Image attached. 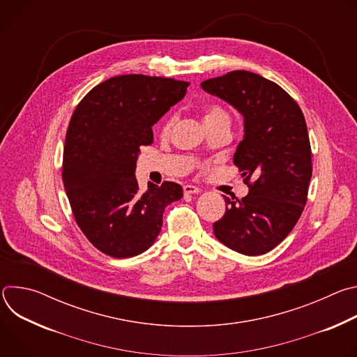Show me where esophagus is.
Listing matches in <instances>:
<instances>
[{"label": "esophagus", "instance_id": "34e87169", "mask_svg": "<svg viewBox=\"0 0 357 357\" xmlns=\"http://www.w3.org/2000/svg\"><path fill=\"white\" fill-rule=\"evenodd\" d=\"M200 192V189L197 186H193V185H183V193L185 195H193V193H197Z\"/></svg>", "mask_w": 357, "mask_h": 357}]
</instances>
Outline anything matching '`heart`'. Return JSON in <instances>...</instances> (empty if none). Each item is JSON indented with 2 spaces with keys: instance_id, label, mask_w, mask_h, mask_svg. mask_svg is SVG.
<instances>
[{
  "instance_id": "heart-1",
  "label": "heart",
  "mask_w": 357,
  "mask_h": 357,
  "mask_svg": "<svg viewBox=\"0 0 357 357\" xmlns=\"http://www.w3.org/2000/svg\"><path fill=\"white\" fill-rule=\"evenodd\" d=\"M203 121H205L208 128L213 127L216 124H223V123L230 124V114L220 105H209L205 107V110H203ZM172 124H174V119L171 117L167 120L164 130L168 131L172 127Z\"/></svg>"
}]
</instances>
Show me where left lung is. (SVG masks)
Instances as JSON below:
<instances>
[{"label":"left lung","instance_id":"1","mask_svg":"<svg viewBox=\"0 0 357 357\" xmlns=\"http://www.w3.org/2000/svg\"><path fill=\"white\" fill-rule=\"evenodd\" d=\"M244 117V138L234 164L248 186L241 199L226 197V212L213 223L229 248L260 256L278 245L301 218L312 176L307 123L296 101L277 83L247 70L202 82Z\"/></svg>","mask_w":357,"mask_h":357}]
</instances>
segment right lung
Masks as SVG:
<instances>
[{"mask_svg": "<svg viewBox=\"0 0 357 357\" xmlns=\"http://www.w3.org/2000/svg\"><path fill=\"white\" fill-rule=\"evenodd\" d=\"M189 82L123 75L94 86L73 112L62 178L75 220L87 240L116 259L148 250L182 186L165 181L141 192L135 178L139 146L154 141V126L181 101Z\"/></svg>", "mask_w": 357, "mask_h": 357, "instance_id": "right-lung-1", "label": "right lung"}]
</instances>
